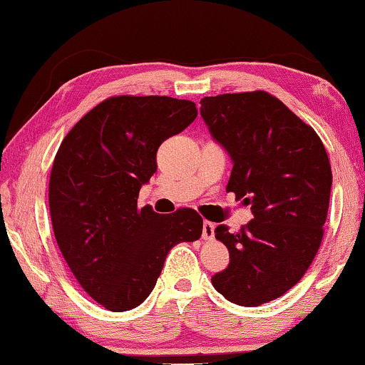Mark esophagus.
Instances as JSON below:
<instances>
[{
  "instance_id": "esophagus-1",
  "label": "esophagus",
  "mask_w": 365,
  "mask_h": 365,
  "mask_svg": "<svg viewBox=\"0 0 365 365\" xmlns=\"http://www.w3.org/2000/svg\"><path fill=\"white\" fill-rule=\"evenodd\" d=\"M214 229H215V225L212 224V222L204 220V224H202V239L204 240L214 239Z\"/></svg>"
}]
</instances>
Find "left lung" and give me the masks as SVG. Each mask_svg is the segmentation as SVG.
Returning a JSON list of instances; mask_svg holds the SVG:
<instances>
[{"label":"left lung","instance_id":"left-lung-1","mask_svg":"<svg viewBox=\"0 0 365 365\" xmlns=\"http://www.w3.org/2000/svg\"><path fill=\"white\" fill-rule=\"evenodd\" d=\"M200 115L234 161L227 191L253 212L235 234L215 227L230 262L212 284L235 304L268 303L303 278L319 250L332 184L326 148L263 91L204 97Z\"/></svg>","mask_w":365,"mask_h":365}]
</instances>
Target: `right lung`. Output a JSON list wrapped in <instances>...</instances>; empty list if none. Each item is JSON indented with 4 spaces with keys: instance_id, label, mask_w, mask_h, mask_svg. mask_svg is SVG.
Segmentation results:
<instances>
[{
    "instance_id": "right-lung-1",
    "label": "right lung",
    "mask_w": 365,
    "mask_h": 365,
    "mask_svg": "<svg viewBox=\"0 0 365 365\" xmlns=\"http://www.w3.org/2000/svg\"><path fill=\"white\" fill-rule=\"evenodd\" d=\"M197 117L191 100L115 95L77 121L57 150L49 212L62 257L78 284L121 313L150 297L168 252L202 234V217L182 207L160 215L138 207L156 173L163 141Z\"/></svg>"
}]
</instances>
